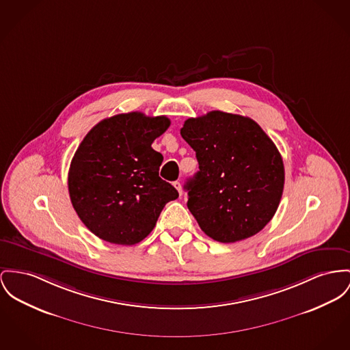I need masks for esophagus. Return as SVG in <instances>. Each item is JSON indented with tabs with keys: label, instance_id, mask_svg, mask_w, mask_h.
Here are the masks:
<instances>
[{
	"label": "esophagus",
	"instance_id": "1",
	"mask_svg": "<svg viewBox=\"0 0 350 350\" xmlns=\"http://www.w3.org/2000/svg\"><path fill=\"white\" fill-rule=\"evenodd\" d=\"M174 187L178 189V192H179V195L182 196L183 195V189H182V183L180 182H174Z\"/></svg>",
	"mask_w": 350,
	"mask_h": 350
}]
</instances>
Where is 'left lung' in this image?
Here are the masks:
<instances>
[{
	"label": "left lung",
	"instance_id": "8db88e82",
	"mask_svg": "<svg viewBox=\"0 0 350 350\" xmlns=\"http://www.w3.org/2000/svg\"><path fill=\"white\" fill-rule=\"evenodd\" d=\"M180 134L199 163L185 188L202 231L220 243L260 232L284 189V163L272 139L254 119L217 110L187 119Z\"/></svg>",
	"mask_w": 350,
	"mask_h": 350
}]
</instances>
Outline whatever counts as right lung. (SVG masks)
I'll return each instance as SVG.
<instances>
[{"label":"right lung","instance_id":"add662e5","mask_svg":"<svg viewBox=\"0 0 350 350\" xmlns=\"http://www.w3.org/2000/svg\"><path fill=\"white\" fill-rule=\"evenodd\" d=\"M167 117L133 111L95 124L77 148L69 193L82 223L99 239L133 245L151 232L178 191L159 176L163 155L151 144L170 127Z\"/></svg>","mask_w":350,"mask_h":350}]
</instances>
